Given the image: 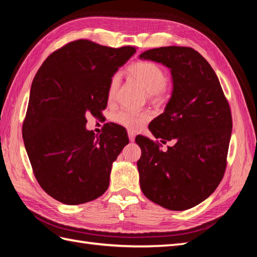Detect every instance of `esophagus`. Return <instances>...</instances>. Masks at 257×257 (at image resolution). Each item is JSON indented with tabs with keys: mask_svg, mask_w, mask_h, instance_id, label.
Here are the masks:
<instances>
[{
	"mask_svg": "<svg viewBox=\"0 0 257 257\" xmlns=\"http://www.w3.org/2000/svg\"><path fill=\"white\" fill-rule=\"evenodd\" d=\"M128 137H129V140L132 141V143H134L135 138H136V135H135V133H133V132H128Z\"/></svg>",
	"mask_w": 257,
	"mask_h": 257,
	"instance_id": "34e87169",
	"label": "esophagus"
}]
</instances>
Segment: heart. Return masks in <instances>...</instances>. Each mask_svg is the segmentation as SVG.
I'll use <instances>...</instances> for the list:
<instances>
[{
    "label": "heart",
    "mask_w": 257,
    "mask_h": 257,
    "mask_svg": "<svg viewBox=\"0 0 257 257\" xmlns=\"http://www.w3.org/2000/svg\"><path fill=\"white\" fill-rule=\"evenodd\" d=\"M130 75L141 86L148 95H159L165 89L168 83V76L159 65L152 62H139L129 68ZM120 78L119 75H113L108 86V99L113 100L117 96ZM149 114L145 112H134L129 110L119 111L113 116L118 124L129 130H138L148 120Z\"/></svg>",
    "instance_id": "heart-1"
}]
</instances>
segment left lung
Here are the masks:
<instances>
[{"label": "left lung", "mask_w": 257, "mask_h": 257, "mask_svg": "<svg viewBox=\"0 0 257 257\" xmlns=\"http://www.w3.org/2000/svg\"><path fill=\"white\" fill-rule=\"evenodd\" d=\"M139 57L170 69L171 97L149 130L162 144L174 140L163 152L149 138H136L141 148L140 188L168 210H188L209 198L224 174L232 133L230 106L214 70L193 48H154Z\"/></svg>", "instance_id": "1"}]
</instances>
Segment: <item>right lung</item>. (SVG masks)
<instances>
[{
	"label": "right lung",
	"mask_w": 257,
	"mask_h": 257,
	"mask_svg": "<svg viewBox=\"0 0 257 257\" xmlns=\"http://www.w3.org/2000/svg\"><path fill=\"white\" fill-rule=\"evenodd\" d=\"M136 48L70 42L48 56L33 79L23 139L42 189L64 204H83L106 192L112 162L129 144L113 124L95 135L86 114L101 116L108 86Z\"/></svg>",
	"instance_id": "right-lung-1"
}]
</instances>
